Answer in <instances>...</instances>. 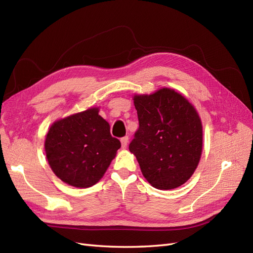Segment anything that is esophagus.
Returning a JSON list of instances; mask_svg holds the SVG:
<instances>
[{"label": "esophagus", "mask_w": 253, "mask_h": 253, "mask_svg": "<svg viewBox=\"0 0 253 253\" xmlns=\"http://www.w3.org/2000/svg\"><path fill=\"white\" fill-rule=\"evenodd\" d=\"M120 141H121V147L124 148V149H126V145H127V142H128V137L127 136L122 137V138L120 139Z\"/></svg>", "instance_id": "obj_1"}]
</instances>
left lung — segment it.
<instances>
[{
    "label": "left lung",
    "mask_w": 253,
    "mask_h": 253,
    "mask_svg": "<svg viewBox=\"0 0 253 253\" xmlns=\"http://www.w3.org/2000/svg\"><path fill=\"white\" fill-rule=\"evenodd\" d=\"M139 127L128 149L141 172L160 190L185 183L200 163L203 126L195 109L170 88L134 97Z\"/></svg>",
    "instance_id": "obj_1"
}]
</instances>
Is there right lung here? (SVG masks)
<instances>
[{
  "label": "right lung",
  "instance_id": "right-lung-1",
  "mask_svg": "<svg viewBox=\"0 0 253 253\" xmlns=\"http://www.w3.org/2000/svg\"><path fill=\"white\" fill-rule=\"evenodd\" d=\"M98 112L89 109L61 119L46 135L45 152L51 170L73 187L94 186L121 147Z\"/></svg>",
  "mask_w": 253,
  "mask_h": 253
}]
</instances>
